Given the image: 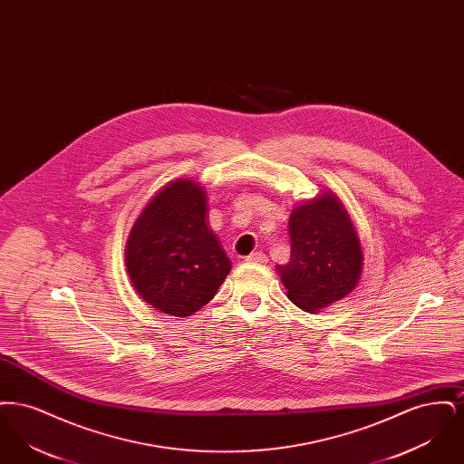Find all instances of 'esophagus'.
Listing matches in <instances>:
<instances>
[{
	"mask_svg": "<svg viewBox=\"0 0 464 464\" xmlns=\"http://www.w3.org/2000/svg\"><path fill=\"white\" fill-rule=\"evenodd\" d=\"M248 263H266L265 252H252L250 256H246Z\"/></svg>",
	"mask_w": 464,
	"mask_h": 464,
	"instance_id": "esophagus-1",
	"label": "esophagus"
}]
</instances>
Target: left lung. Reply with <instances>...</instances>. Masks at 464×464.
Here are the masks:
<instances>
[{"instance_id": "8db88e82", "label": "left lung", "mask_w": 464, "mask_h": 464, "mask_svg": "<svg viewBox=\"0 0 464 464\" xmlns=\"http://www.w3.org/2000/svg\"><path fill=\"white\" fill-rule=\"evenodd\" d=\"M288 237L290 261L276 271L297 308L316 313L353 292L363 254L350 214L332 191L292 210Z\"/></svg>"}]
</instances>
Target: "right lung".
<instances>
[{
	"label": "right lung",
	"mask_w": 464,
	"mask_h": 464,
	"mask_svg": "<svg viewBox=\"0 0 464 464\" xmlns=\"http://www.w3.org/2000/svg\"><path fill=\"white\" fill-rule=\"evenodd\" d=\"M198 182L177 179L140 212L125 246L133 288L153 308L189 316L221 287L231 261L207 222Z\"/></svg>",
	"instance_id": "obj_1"
}]
</instances>
